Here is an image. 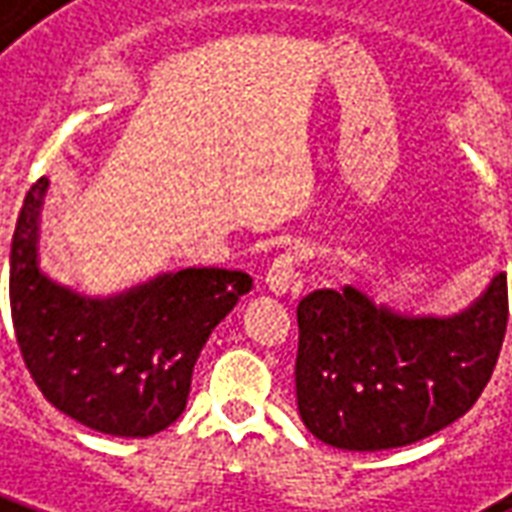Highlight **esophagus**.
<instances>
[{"mask_svg": "<svg viewBox=\"0 0 512 512\" xmlns=\"http://www.w3.org/2000/svg\"><path fill=\"white\" fill-rule=\"evenodd\" d=\"M294 278H297V256L294 253H281L264 272V283L275 297L292 292Z\"/></svg>", "mask_w": 512, "mask_h": 512, "instance_id": "1", "label": "esophagus"}]
</instances>
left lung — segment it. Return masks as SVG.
I'll list each match as a JSON object with an SVG mask.
<instances>
[{"label": "left lung", "mask_w": 512, "mask_h": 512, "mask_svg": "<svg viewBox=\"0 0 512 512\" xmlns=\"http://www.w3.org/2000/svg\"><path fill=\"white\" fill-rule=\"evenodd\" d=\"M297 409L338 450H393L472 409L494 374L507 330V275L450 316L401 313L354 286L297 305Z\"/></svg>", "instance_id": "8db88e82"}]
</instances>
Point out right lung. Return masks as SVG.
<instances>
[{
	"instance_id": "right-lung-1",
	"label": "right lung",
	"mask_w": 512,
	"mask_h": 512,
	"mask_svg": "<svg viewBox=\"0 0 512 512\" xmlns=\"http://www.w3.org/2000/svg\"><path fill=\"white\" fill-rule=\"evenodd\" d=\"M48 179L29 188L10 245V313L29 374L59 412L111 436H152L185 412L193 365L251 275L160 272L92 297L40 270Z\"/></svg>"
}]
</instances>
